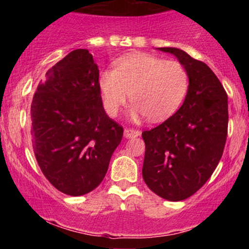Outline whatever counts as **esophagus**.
<instances>
[{
	"mask_svg": "<svg viewBox=\"0 0 249 249\" xmlns=\"http://www.w3.org/2000/svg\"><path fill=\"white\" fill-rule=\"evenodd\" d=\"M124 136H125V138H134V137L141 136V131L134 130V128L126 127L124 130Z\"/></svg>",
	"mask_w": 249,
	"mask_h": 249,
	"instance_id": "esophagus-1",
	"label": "esophagus"
}]
</instances>
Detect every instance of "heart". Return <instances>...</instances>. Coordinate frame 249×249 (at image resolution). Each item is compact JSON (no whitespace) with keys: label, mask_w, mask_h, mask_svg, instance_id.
<instances>
[{"label":"heart","mask_w":249,"mask_h":249,"mask_svg":"<svg viewBox=\"0 0 249 249\" xmlns=\"http://www.w3.org/2000/svg\"><path fill=\"white\" fill-rule=\"evenodd\" d=\"M187 70L181 63L150 53H131L117 59L113 70L99 76L103 104L107 115H118L128 95L132 116H146L152 122L164 121L181 105L188 90Z\"/></svg>","instance_id":"b5f03b06"}]
</instances>
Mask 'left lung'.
Listing matches in <instances>:
<instances>
[{"label": "left lung", "instance_id": "obj_1", "mask_svg": "<svg viewBox=\"0 0 249 249\" xmlns=\"http://www.w3.org/2000/svg\"><path fill=\"white\" fill-rule=\"evenodd\" d=\"M190 85L182 105L158 126L142 133L145 142L142 178L152 192L170 201L193 196L218 166L228 127L227 93L204 62L177 48Z\"/></svg>", "mask_w": 249, "mask_h": 249}]
</instances>
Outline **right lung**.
I'll use <instances>...</instances> for the list:
<instances>
[{"instance_id":"1","label":"right lung","mask_w":249,"mask_h":249,"mask_svg":"<svg viewBox=\"0 0 249 249\" xmlns=\"http://www.w3.org/2000/svg\"><path fill=\"white\" fill-rule=\"evenodd\" d=\"M30 113L34 153L50 184L72 196L95 190L124 130L103 107L99 70L87 49L47 71Z\"/></svg>"}]
</instances>
